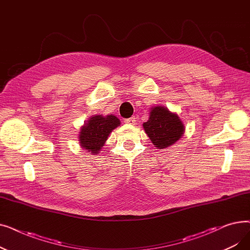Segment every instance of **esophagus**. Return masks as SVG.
<instances>
[{"mask_svg": "<svg viewBox=\"0 0 250 250\" xmlns=\"http://www.w3.org/2000/svg\"><path fill=\"white\" fill-rule=\"evenodd\" d=\"M126 125H134L136 124V120L135 117H129V118H125V120L124 121Z\"/></svg>", "mask_w": 250, "mask_h": 250, "instance_id": "esophagus-1", "label": "esophagus"}]
</instances>
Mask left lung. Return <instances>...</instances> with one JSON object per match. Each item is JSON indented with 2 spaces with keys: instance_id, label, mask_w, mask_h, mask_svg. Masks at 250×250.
Instances as JSON below:
<instances>
[{
  "instance_id": "1",
  "label": "left lung",
  "mask_w": 250,
  "mask_h": 250,
  "mask_svg": "<svg viewBox=\"0 0 250 250\" xmlns=\"http://www.w3.org/2000/svg\"><path fill=\"white\" fill-rule=\"evenodd\" d=\"M143 127L153 145L158 149L174 145L186 129L179 116L165 106L152 107L149 120L143 124Z\"/></svg>"
}]
</instances>
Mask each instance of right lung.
<instances>
[{
    "instance_id": "right-lung-1",
    "label": "right lung",
    "mask_w": 250,
    "mask_h": 250,
    "mask_svg": "<svg viewBox=\"0 0 250 250\" xmlns=\"http://www.w3.org/2000/svg\"><path fill=\"white\" fill-rule=\"evenodd\" d=\"M121 125V121L114 115H95L85 123L79 135V144L91 154H98L104 143L108 139L112 129Z\"/></svg>"
}]
</instances>
